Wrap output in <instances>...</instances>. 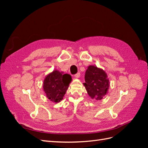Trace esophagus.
<instances>
[{
	"instance_id": "esophagus-1",
	"label": "esophagus",
	"mask_w": 148,
	"mask_h": 148,
	"mask_svg": "<svg viewBox=\"0 0 148 148\" xmlns=\"http://www.w3.org/2000/svg\"><path fill=\"white\" fill-rule=\"evenodd\" d=\"M79 76H80V73H77L76 75H75V77L78 78L79 77Z\"/></svg>"
}]
</instances>
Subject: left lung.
Instances as JSON below:
<instances>
[{"mask_svg":"<svg viewBox=\"0 0 148 148\" xmlns=\"http://www.w3.org/2000/svg\"><path fill=\"white\" fill-rule=\"evenodd\" d=\"M83 85L92 99L100 101L108 93L109 79L104 70L96 65H89L85 73Z\"/></svg>","mask_w":148,"mask_h":148,"instance_id":"8db88e82","label":"left lung"}]
</instances>
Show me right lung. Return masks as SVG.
<instances>
[{"instance_id": "right-lung-1", "label": "right lung", "mask_w": 148, "mask_h": 148, "mask_svg": "<svg viewBox=\"0 0 148 148\" xmlns=\"http://www.w3.org/2000/svg\"><path fill=\"white\" fill-rule=\"evenodd\" d=\"M72 81L71 75L64 74L63 71L53 70L46 76L43 82V90L48 99L54 103H58L63 99Z\"/></svg>"}]
</instances>
